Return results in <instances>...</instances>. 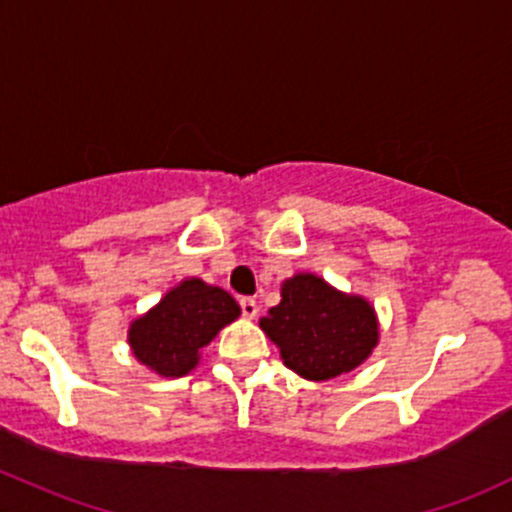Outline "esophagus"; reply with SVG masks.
Segmentation results:
<instances>
[{
	"label": "esophagus",
	"mask_w": 512,
	"mask_h": 512,
	"mask_svg": "<svg viewBox=\"0 0 512 512\" xmlns=\"http://www.w3.org/2000/svg\"><path fill=\"white\" fill-rule=\"evenodd\" d=\"M240 308H243V316L245 318H255L257 313H260V306H257L255 299H250V296H245V299H240Z\"/></svg>",
	"instance_id": "esophagus-1"
}]
</instances>
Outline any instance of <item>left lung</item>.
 Returning <instances> with one entry per match:
<instances>
[{"label":"left lung","mask_w":512,"mask_h":512,"mask_svg":"<svg viewBox=\"0 0 512 512\" xmlns=\"http://www.w3.org/2000/svg\"><path fill=\"white\" fill-rule=\"evenodd\" d=\"M284 364L308 381L352 372L379 345V316L364 296L347 294L313 272L282 282V301L260 318Z\"/></svg>","instance_id":"left-lung-1"}]
</instances>
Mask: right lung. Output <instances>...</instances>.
<instances>
[{"label":"right lung","instance_id":"add662e5","mask_svg":"<svg viewBox=\"0 0 512 512\" xmlns=\"http://www.w3.org/2000/svg\"><path fill=\"white\" fill-rule=\"evenodd\" d=\"M238 316V301L226 289L187 277L131 320L128 347L150 372L179 379L196 369L201 350Z\"/></svg>","mask_w":512,"mask_h":512}]
</instances>
